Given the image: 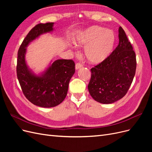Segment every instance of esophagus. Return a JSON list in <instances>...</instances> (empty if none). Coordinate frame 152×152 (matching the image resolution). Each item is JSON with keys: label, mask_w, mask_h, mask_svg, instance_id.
Masks as SVG:
<instances>
[{"label": "esophagus", "mask_w": 152, "mask_h": 152, "mask_svg": "<svg viewBox=\"0 0 152 152\" xmlns=\"http://www.w3.org/2000/svg\"><path fill=\"white\" fill-rule=\"evenodd\" d=\"M82 66H83V65H82V63H77L76 65H75V69H76V70H79V69H80V68L82 67Z\"/></svg>", "instance_id": "obj_1"}]
</instances>
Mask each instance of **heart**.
<instances>
[{"mask_svg":"<svg viewBox=\"0 0 152 152\" xmlns=\"http://www.w3.org/2000/svg\"><path fill=\"white\" fill-rule=\"evenodd\" d=\"M116 41V35L112 30L93 25L78 34L75 43L85 46L84 56L89 63L98 64L105 60L112 53Z\"/></svg>","mask_w":152,"mask_h":152,"instance_id":"b5f03b06","label":"heart"}]
</instances>
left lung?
<instances>
[{"label":"left lung","instance_id":"8db88e82","mask_svg":"<svg viewBox=\"0 0 152 152\" xmlns=\"http://www.w3.org/2000/svg\"><path fill=\"white\" fill-rule=\"evenodd\" d=\"M118 39V45L111 54L91 69L89 92L95 101L103 104L113 103L122 98L135 75L136 54L121 26Z\"/></svg>","mask_w":152,"mask_h":152}]
</instances>
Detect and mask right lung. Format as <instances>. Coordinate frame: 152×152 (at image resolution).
I'll return each mask as SVG.
<instances>
[{"label": "right lung", "instance_id": "obj_1", "mask_svg": "<svg viewBox=\"0 0 152 152\" xmlns=\"http://www.w3.org/2000/svg\"><path fill=\"white\" fill-rule=\"evenodd\" d=\"M54 23L35 25L23 41L18 52L16 72L23 93L31 103L44 108L54 107L66 98L68 84L75 73L72 59H57L41 75H35L25 61L26 48L45 33L53 30Z\"/></svg>", "mask_w": 152, "mask_h": 152}]
</instances>
